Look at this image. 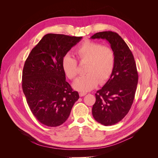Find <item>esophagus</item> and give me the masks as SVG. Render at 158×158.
<instances>
[{"label": "esophagus", "mask_w": 158, "mask_h": 158, "mask_svg": "<svg viewBox=\"0 0 158 158\" xmlns=\"http://www.w3.org/2000/svg\"><path fill=\"white\" fill-rule=\"evenodd\" d=\"M87 94L86 93H85V92H80L79 93V95L80 97H83V96H84L85 95H86Z\"/></svg>", "instance_id": "34e87169"}]
</instances>
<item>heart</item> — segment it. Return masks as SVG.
Segmentation results:
<instances>
[{"instance_id": "b5f03b06", "label": "heart", "mask_w": 158, "mask_h": 158, "mask_svg": "<svg viewBox=\"0 0 158 158\" xmlns=\"http://www.w3.org/2000/svg\"><path fill=\"white\" fill-rule=\"evenodd\" d=\"M80 63H85V75L73 83V88L80 92H88L97 86L98 83H106L111 77L115 63V56L111 47L99 43L87 40L75 51ZM62 69L65 75L73 80L77 75V61L70 55L62 60Z\"/></svg>"}]
</instances>
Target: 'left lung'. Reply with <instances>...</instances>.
<instances>
[{"label": "left lung", "instance_id": "left-lung-1", "mask_svg": "<svg viewBox=\"0 0 158 158\" xmlns=\"http://www.w3.org/2000/svg\"><path fill=\"white\" fill-rule=\"evenodd\" d=\"M91 38L108 41L115 56L112 75L103 87L97 91L92 107L95 120L105 126H111L121 121L131 108L138 80L136 65L131 51L116 32H98Z\"/></svg>", "mask_w": 158, "mask_h": 158}]
</instances>
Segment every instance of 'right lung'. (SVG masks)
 <instances>
[{
    "label": "right lung",
    "mask_w": 158,
    "mask_h": 158,
    "mask_svg": "<svg viewBox=\"0 0 158 158\" xmlns=\"http://www.w3.org/2000/svg\"><path fill=\"white\" fill-rule=\"evenodd\" d=\"M82 37L48 33L28 55L22 73V89L31 113L43 125L64 123L79 99L66 81L62 60Z\"/></svg>",
    "instance_id": "right-lung-1"
}]
</instances>
